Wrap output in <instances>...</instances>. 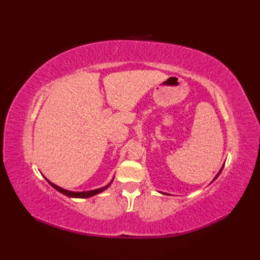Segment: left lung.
Instances as JSON below:
<instances>
[{"mask_svg":"<svg viewBox=\"0 0 260 260\" xmlns=\"http://www.w3.org/2000/svg\"><path fill=\"white\" fill-rule=\"evenodd\" d=\"M222 169H223V165H222V168H221V169H220V171H219V172L217 173V175H215V176H214V179L212 180V182H213V181H214L215 179H217V178H218V176L220 175V173H221V171H222ZM212 182H211V183H212Z\"/></svg>","mask_w":260,"mask_h":260,"instance_id":"1","label":"left lung"}]
</instances>
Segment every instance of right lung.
Masks as SVG:
<instances>
[{"instance_id": "1", "label": "right lung", "mask_w": 260, "mask_h": 260, "mask_svg": "<svg viewBox=\"0 0 260 260\" xmlns=\"http://www.w3.org/2000/svg\"><path fill=\"white\" fill-rule=\"evenodd\" d=\"M45 179L48 181L49 184H50L52 187H54V189H56L57 191H59L60 193H62V194L67 196V197H69V198H80V199H84V198H91V197H93V196L98 194V193H101V192L105 191L106 189H108L109 185L113 183L114 176H113V179L110 180V182H109V183H108L107 185H105V186H103V187H99V189H95V190H90V191H80V192L66 190V189H63V187H60V186L56 185L54 183H52V182L49 181L47 178H45Z\"/></svg>"}]
</instances>
